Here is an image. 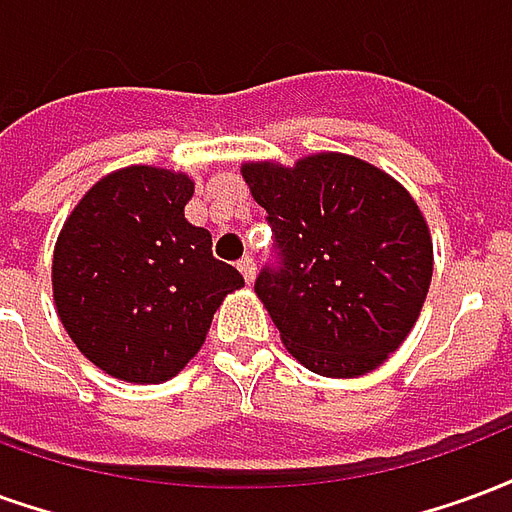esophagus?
I'll return each instance as SVG.
<instances>
[{
  "instance_id": "obj_1",
  "label": "esophagus",
  "mask_w": 512,
  "mask_h": 512,
  "mask_svg": "<svg viewBox=\"0 0 512 512\" xmlns=\"http://www.w3.org/2000/svg\"><path fill=\"white\" fill-rule=\"evenodd\" d=\"M238 271L244 274L246 282H252V279H255V260H252L249 255H244L241 260H238Z\"/></svg>"
}]
</instances>
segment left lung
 Wrapping results in <instances>:
<instances>
[{"instance_id":"8db88e82","label":"left lung","mask_w":512,"mask_h":512,"mask_svg":"<svg viewBox=\"0 0 512 512\" xmlns=\"http://www.w3.org/2000/svg\"><path fill=\"white\" fill-rule=\"evenodd\" d=\"M241 172L274 238L255 293L285 348L321 376L376 370L411 332L433 277L417 202L386 172L343 153Z\"/></svg>"}]
</instances>
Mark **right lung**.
Masks as SVG:
<instances>
[{"label":"right lung","mask_w":512,"mask_h":512,"mask_svg":"<svg viewBox=\"0 0 512 512\" xmlns=\"http://www.w3.org/2000/svg\"><path fill=\"white\" fill-rule=\"evenodd\" d=\"M194 183L156 167L117 169L73 208L54 249V301L76 348L131 384L178 376L213 312L244 285L186 219Z\"/></svg>","instance_id":"add662e5"}]
</instances>
